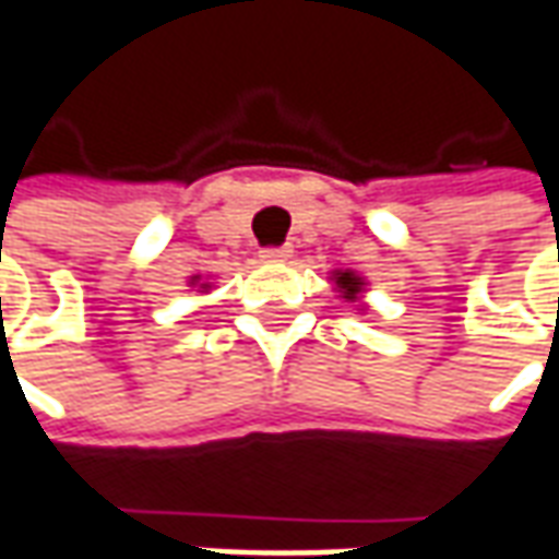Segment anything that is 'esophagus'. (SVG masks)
Here are the masks:
<instances>
[{
	"label": "esophagus",
	"instance_id": "obj_1",
	"mask_svg": "<svg viewBox=\"0 0 559 559\" xmlns=\"http://www.w3.org/2000/svg\"><path fill=\"white\" fill-rule=\"evenodd\" d=\"M290 253H294L290 248H265L260 250V260H263V263H287Z\"/></svg>",
	"mask_w": 559,
	"mask_h": 559
}]
</instances>
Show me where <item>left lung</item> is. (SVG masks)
Returning <instances> with one entry per match:
<instances>
[{
	"instance_id": "1",
	"label": "left lung",
	"mask_w": 559,
	"mask_h": 559,
	"mask_svg": "<svg viewBox=\"0 0 559 559\" xmlns=\"http://www.w3.org/2000/svg\"><path fill=\"white\" fill-rule=\"evenodd\" d=\"M330 281L336 284V294L343 296L345 302H355L358 311L367 309V306L360 302V296L367 294V281L360 278L358 272H352V269H336V272L330 275Z\"/></svg>"
}]
</instances>
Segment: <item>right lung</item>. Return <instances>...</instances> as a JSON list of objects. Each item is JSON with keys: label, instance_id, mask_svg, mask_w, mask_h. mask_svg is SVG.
<instances>
[{"label": "right lung", "instance_id": "right-lung-1", "mask_svg": "<svg viewBox=\"0 0 559 559\" xmlns=\"http://www.w3.org/2000/svg\"><path fill=\"white\" fill-rule=\"evenodd\" d=\"M189 287H199L201 294H207V290H211V281H201V275H192V278H189Z\"/></svg>", "mask_w": 559, "mask_h": 559}]
</instances>
